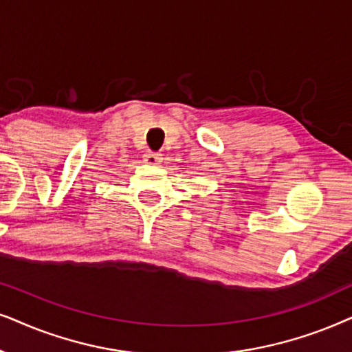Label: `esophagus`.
Returning a JSON list of instances; mask_svg holds the SVG:
<instances>
[{
  "label": "esophagus",
  "mask_w": 352,
  "mask_h": 352,
  "mask_svg": "<svg viewBox=\"0 0 352 352\" xmlns=\"http://www.w3.org/2000/svg\"><path fill=\"white\" fill-rule=\"evenodd\" d=\"M143 161L149 164V166H159L162 162V156L157 153H146L143 156Z\"/></svg>",
  "instance_id": "34e87169"
}]
</instances>
